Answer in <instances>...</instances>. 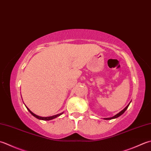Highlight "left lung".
Listing matches in <instances>:
<instances>
[{
    "instance_id": "obj_1",
    "label": "left lung",
    "mask_w": 151,
    "mask_h": 151,
    "mask_svg": "<svg viewBox=\"0 0 151 151\" xmlns=\"http://www.w3.org/2000/svg\"><path fill=\"white\" fill-rule=\"evenodd\" d=\"M130 103H131V101L129 102V104L126 106V107L123 109V110H122L120 112H119V113L118 114H115L114 116H113V117H110V118H105V120H111V119H116V118H118V117H119L120 116H121V115H122L123 113H124V112L126 111V109H128V107H129V104H130Z\"/></svg>"
}]
</instances>
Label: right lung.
Here are the masks:
<instances>
[{"label": "right lung", "instance_id": "right-lung-1", "mask_svg": "<svg viewBox=\"0 0 151 151\" xmlns=\"http://www.w3.org/2000/svg\"><path fill=\"white\" fill-rule=\"evenodd\" d=\"M25 107H26V106H25ZM26 108L27 109V110H28L29 112H30V113L32 115V116H35V118H37V119H39V120H50L54 119H55V118H57V117H58V116H60V115H61L63 113H63H60V114H56V115H54V116H52L42 117V116H38V115L34 114L33 113H32V111H30V109H29L28 107H26Z\"/></svg>", "mask_w": 151, "mask_h": 151}]
</instances>
